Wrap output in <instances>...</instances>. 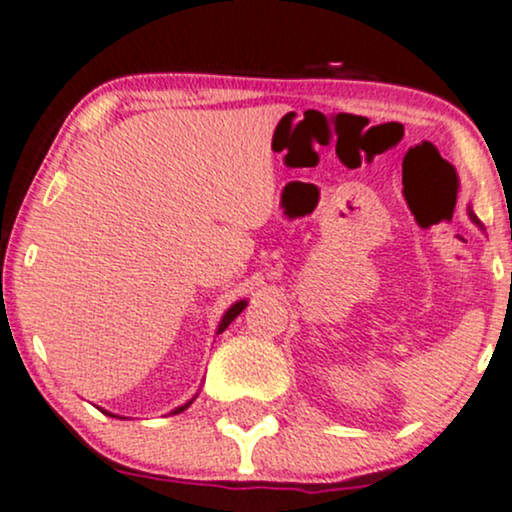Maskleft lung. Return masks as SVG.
<instances>
[{"label":"left lung","instance_id":"left-lung-1","mask_svg":"<svg viewBox=\"0 0 512 512\" xmlns=\"http://www.w3.org/2000/svg\"><path fill=\"white\" fill-rule=\"evenodd\" d=\"M469 217H472V220L476 222V225H479V227H481V222H479V220H476V215H474V212H469Z\"/></svg>","mask_w":512,"mask_h":512}]
</instances>
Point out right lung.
<instances>
[{
	"label": "right lung",
	"instance_id": "1",
	"mask_svg": "<svg viewBox=\"0 0 512 512\" xmlns=\"http://www.w3.org/2000/svg\"><path fill=\"white\" fill-rule=\"evenodd\" d=\"M244 307H246V300H239L237 304H232V307H229V309H227V312H225V317H222V321H220V326H217V333H222V331H225V329H227V326H229V324H232V321H234V319H237L241 312H244ZM188 404H193V399H191V401H188ZM188 404H183V406H179V409H174V411H171V413H181V411H186V409H188Z\"/></svg>",
	"mask_w": 512,
	"mask_h": 512
}]
</instances>
